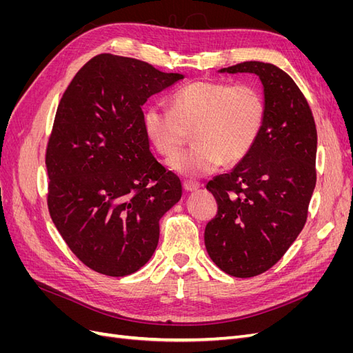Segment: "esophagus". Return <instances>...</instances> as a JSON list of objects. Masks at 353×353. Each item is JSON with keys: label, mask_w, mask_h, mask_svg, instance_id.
I'll return each mask as SVG.
<instances>
[{"label": "esophagus", "mask_w": 353, "mask_h": 353, "mask_svg": "<svg viewBox=\"0 0 353 353\" xmlns=\"http://www.w3.org/2000/svg\"><path fill=\"white\" fill-rule=\"evenodd\" d=\"M183 187L185 191H196L200 187V184L196 183V181H184Z\"/></svg>", "instance_id": "1"}]
</instances>
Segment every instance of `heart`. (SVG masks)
Wrapping results in <instances>:
<instances>
[{
	"label": "heart",
	"instance_id": "b5f03b06",
	"mask_svg": "<svg viewBox=\"0 0 353 353\" xmlns=\"http://www.w3.org/2000/svg\"><path fill=\"white\" fill-rule=\"evenodd\" d=\"M170 108L150 105L144 131L159 154L175 156L193 132L196 147L169 160L175 172L199 178L248 157L262 134L266 104L253 83L196 81L176 90Z\"/></svg>",
	"mask_w": 353,
	"mask_h": 353
}]
</instances>
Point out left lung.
Wrapping results in <instances>:
<instances>
[{
	"instance_id": "obj_1",
	"label": "left lung",
	"mask_w": 353,
	"mask_h": 353,
	"mask_svg": "<svg viewBox=\"0 0 353 353\" xmlns=\"http://www.w3.org/2000/svg\"><path fill=\"white\" fill-rule=\"evenodd\" d=\"M221 73H254L266 117L248 157L209 181L218 213L205 244L218 268L250 279L279 262L303 230L316 183V128L311 108L288 74L271 63L244 61Z\"/></svg>"
}]
</instances>
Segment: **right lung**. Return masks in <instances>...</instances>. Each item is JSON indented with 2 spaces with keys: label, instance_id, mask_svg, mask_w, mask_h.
<instances>
[{
  "label": "right lung",
  "instance_id": "right-lung-1",
  "mask_svg": "<svg viewBox=\"0 0 353 353\" xmlns=\"http://www.w3.org/2000/svg\"><path fill=\"white\" fill-rule=\"evenodd\" d=\"M181 79L145 61L99 54L59 103L47 145L50 216L77 258L109 276L153 256L159 221L183 194L144 131L143 104Z\"/></svg>",
  "mask_w": 353,
  "mask_h": 353
}]
</instances>
